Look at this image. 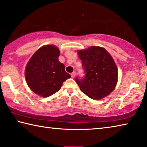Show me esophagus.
I'll return each mask as SVG.
<instances>
[{
  "label": "esophagus",
  "instance_id": "obj_1",
  "mask_svg": "<svg viewBox=\"0 0 147 147\" xmlns=\"http://www.w3.org/2000/svg\"><path fill=\"white\" fill-rule=\"evenodd\" d=\"M71 75L72 78H74V76H75V75H76V73L74 71V72H73V73L71 74Z\"/></svg>",
  "mask_w": 147,
  "mask_h": 147
}]
</instances>
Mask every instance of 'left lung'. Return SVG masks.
I'll use <instances>...</instances> for the list:
<instances>
[{
  "label": "left lung",
  "mask_w": 147,
  "mask_h": 147,
  "mask_svg": "<svg viewBox=\"0 0 147 147\" xmlns=\"http://www.w3.org/2000/svg\"><path fill=\"white\" fill-rule=\"evenodd\" d=\"M78 54L86 73L84 78L75 79L80 90L94 100L110 94L117 82L118 70L108 52L102 47L91 46Z\"/></svg>",
  "instance_id": "1"
}]
</instances>
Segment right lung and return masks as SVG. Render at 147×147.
Segmentation results:
<instances>
[{"label":"right lung","mask_w":147,"mask_h":147,"mask_svg":"<svg viewBox=\"0 0 147 147\" xmlns=\"http://www.w3.org/2000/svg\"><path fill=\"white\" fill-rule=\"evenodd\" d=\"M59 50L48 45L39 49L30 59L25 68L26 83L32 91L47 97L60 89L71 75L58 60Z\"/></svg>","instance_id":"right-lung-1"}]
</instances>
